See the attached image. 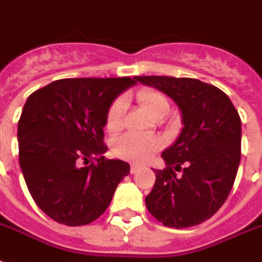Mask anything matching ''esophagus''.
Listing matches in <instances>:
<instances>
[{"label":"esophagus","mask_w":262,"mask_h":262,"mask_svg":"<svg viewBox=\"0 0 262 262\" xmlns=\"http://www.w3.org/2000/svg\"><path fill=\"white\" fill-rule=\"evenodd\" d=\"M139 169H140L139 165H132V166H130V173H132V174H135L136 171H139Z\"/></svg>","instance_id":"obj_1"}]
</instances>
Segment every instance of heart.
<instances>
[{"mask_svg":"<svg viewBox=\"0 0 262 262\" xmlns=\"http://www.w3.org/2000/svg\"><path fill=\"white\" fill-rule=\"evenodd\" d=\"M137 101L148 111L154 118H163L170 110V103L163 93L159 91L144 88L137 92ZM123 117V101L118 99L110 105L107 113V129L111 132H117L122 126ZM161 148V141L152 136L145 135H123L118 137L114 143V154L117 157L133 161V162H147L148 159L155 155Z\"/></svg>","mask_w":262,"mask_h":262,"instance_id":"1","label":"heart"}]
</instances>
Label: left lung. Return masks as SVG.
Wrapping results in <instances>:
<instances>
[{
	"label": "left lung",
	"mask_w": 262,
	"mask_h": 262,
	"mask_svg": "<svg viewBox=\"0 0 262 262\" xmlns=\"http://www.w3.org/2000/svg\"><path fill=\"white\" fill-rule=\"evenodd\" d=\"M135 79L169 96L184 125L174 144L162 152L166 167L154 170L157 179L145 206L170 228L202 224L224 205L233 187L241 162V117L224 92L199 79Z\"/></svg>",
	"instance_id": "left-lung-1"
}]
</instances>
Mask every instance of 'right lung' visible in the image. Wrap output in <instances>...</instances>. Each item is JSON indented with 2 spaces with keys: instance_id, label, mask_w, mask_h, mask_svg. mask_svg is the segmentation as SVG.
Listing matches in <instances>:
<instances>
[{
  "instance_id": "obj_1",
  "label": "right lung",
  "mask_w": 262,
  "mask_h": 262,
  "mask_svg": "<svg viewBox=\"0 0 262 262\" xmlns=\"http://www.w3.org/2000/svg\"><path fill=\"white\" fill-rule=\"evenodd\" d=\"M135 83L129 77L66 78L29 96L17 123L20 169L52 220L69 227L95 221L129 174V163L103 157V129L110 105Z\"/></svg>"
}]
</instances>
